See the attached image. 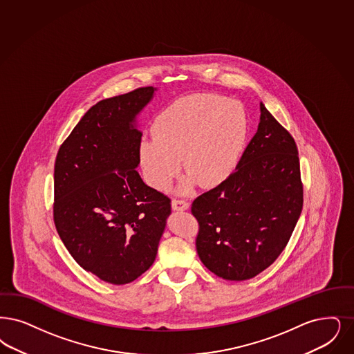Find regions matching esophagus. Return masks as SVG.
<instances>
[{
	"mask_svg": "<svg viewBox=\"0 0 354 354\" xmlns=\"http://www.w3.org/2000/svg\"><path fill=\"white\" fill-rule=\"evenodd\" d=\"M171 205H172L174 211H185V209H188L189 203L185 201V200H182V198H174Z\"/></svg>",
	"mask_w": 354,
	"mask_h": 354,
	"instance_id": "1",
	"label": "esophagus"
}]
</instances>
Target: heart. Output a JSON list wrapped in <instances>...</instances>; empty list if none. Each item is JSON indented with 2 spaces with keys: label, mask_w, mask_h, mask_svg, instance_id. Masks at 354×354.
<instances>
[{
  "label": "heart",
  "mask_w": 354,
  "mask_h": 354,
  "mask_svg": "<svg viewBox=\"0 0 354 354\" xmlns=\"http://www.w3.org/2000/svg\"><path fill=\"white\" fill-rule=\"evenodd\" d=\"M249 121L239 101L218 95H196L176 100L156 115L153 138L138 143V162L145 182L166 191L180 172L188 192L195 184L223 183L240 163Z\"/></svg>",
  "instance_id": "1"
}]
</instances>
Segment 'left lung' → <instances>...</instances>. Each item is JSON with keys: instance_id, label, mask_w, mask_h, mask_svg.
Returning <instances> with one entry per match:
<instances>
[{"instance_id": "obj_1", "label": "left lung", "mask_w": 354, "mask_h": 354, "mask_svg": "<svg viewBox=\"0 0 354 354\" xmlns=\"http://www.w3.org/2000/svg\"><path fill=\"white\" fill-rule=\"evenodd\" d=\"M301 208L297 143L261 102L258 130L237 169L192 203L201 262L223 279L253 278L284 250Z\"/></svg>"}]
</instances>
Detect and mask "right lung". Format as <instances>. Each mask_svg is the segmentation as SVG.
<instances>
[{
  "instance_id": "add662e5",
  "label": "right lung",
  "mask_w": 354,
  "mask_h": 354,
  "mask_svg": "<svg viewBox=\"0 0 354 354\" xmlns=\"http://www.w3.org/2000/svg\"><path fill=\"white\" fill-rule=\"evenodd\" d=\"M142 86L95 104L59 147L54 223L72 258L104 282H133L156 261L171 200L137 172Z\"/></svg>"
}]
</instances>
